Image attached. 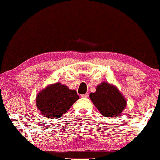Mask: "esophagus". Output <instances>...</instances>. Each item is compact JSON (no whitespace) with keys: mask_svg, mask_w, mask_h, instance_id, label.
<instances>
[{"mask_svg":"<svg viewBox=\"0 0 160 160\" xmlns=\"http://www.w3.org/2000/svg\"><path fill=\"white\" fill-rule=\"evenodd\" d=\"M81 97H82V98H88V93L83 94V95H81Z\"/></svg>","mask_w":160,"mask_h":160,"instance_id":"34e87169","label":"esophagus"}]
</instances>
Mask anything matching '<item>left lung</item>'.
<instances>
[{
  "mask_svg": "<svg viewBox=\"0 0 160 160\" xmlns=\"http://www.w3.org/2000/svg\"><path fill=\"white\" fill-rule=\"evenodd\" d=\"M90 98L102 115L116 117L122 113L126 100L117 88L103 82L98 85L96 91L90 94Z\"/></svg>",
  "mask_w": 160,
  "mask_h": 160,
  "instance_id": "8db88e82",
  "label": "left lung"
}]
</instances>
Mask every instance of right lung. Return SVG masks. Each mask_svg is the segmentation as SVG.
Masks as SVG:
<instances>
[{
    "instance_id": "right-lung-1",
    "label": "right lung",
    "mask_w": 160,
    "mask_h": 160,
    "mask_svg": "<svg viewBox=\"0 0 160 160\" xmlns=\"http://www.w3.org/2000/svg\"><path fill=\"white\" fill-rule=\"evenodd\" d=\"M79 99L75 90L59 82L49 85L37 95L36 105L42 115L49 118H60Z\"/></svg>"
}]
</instances>
